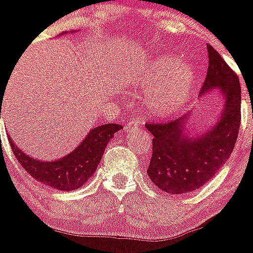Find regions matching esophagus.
I'll return each mask as SVG.
<instances>
[{"mask_svg": "<svg viewBox=\"0 0 253 253\" xmlns=\"http://www.w3.org/2000/svg\"><path fill=\"white\" fill-rule=\"evenodd\" d=\"M138 127H140V121H138L137 118H132V120H129V121L127 122L125 129H126L127 132H129V131H135V129H137Z\"/></svg>", "mask_w": 253, "mask_h": 253, "instance_id": "1", "label": "esophagus"}]
</instances>
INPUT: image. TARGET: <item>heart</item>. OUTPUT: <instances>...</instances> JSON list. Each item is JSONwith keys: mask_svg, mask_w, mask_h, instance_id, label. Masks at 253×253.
<instances>
[{"mask_svg": "<svg viewBox=\"0 0 253 253\" xmlns=\"http://www.w3.org/2000/svg\"><path fill=\"white\" fill-rule=\"evenodd\" d=\"M136 87L150 92L145 101L147 111L156 117L176 112L188 99L194 84V73L174 56L154 60L136 79Z\"/></svg>", "mask_w": 253, "mask_h": 253, "instance_id": "obj_1", "label": "heart"}]
</instances>
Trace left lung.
<instances>
[{
  "label": "left lung",
  "mask_w": 253,
  "mask_h": 253,
  "mask_svg": "<svg viewBox=\"0 0 253 253\" xmlns=\"http://www.w3.org/2000/svg\"><path fill=\"white\" fill-rule=\"evenodd\" d=\"M209 65L202 94L220 88L224 108L214 127L200 136L186 135L188 116L171 121L147 124L154 136L149 164L150 179L169 194H184L203 186L228 160L238 137L241 125V85L237 74L211 45Z\"/></svg>",
  "instance_id": "1"
}]
</instances>
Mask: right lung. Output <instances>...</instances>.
Wrapping results in <instances>:
<instances>
[{"label": "right lung", "instance_id": "add662e5", "mask_svg": "<svg viewBox=\"0 0 253 253\" xmlns=\"http://www.w3.org/2000/svg\"><path fill=\"white\" fill-rule=\"evenodd\" d=\"M121 128L120 125L116 124L95 127L74 151L58 161L36 160L16 147L11 138H8V141L16 160L26 170L27 174L50 188L69 192L81 188L94 174L107 143L113 137V133Z\"/></svg>", "mask_w": 253, "mask_h": 253}]
</instances>
